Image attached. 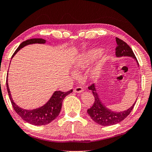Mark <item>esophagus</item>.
Segmentation results:
<instances>
[{
    "mask_svg": "<svg viewBox=\"0 0 152 152\" xmlns=\"http://www.w3.org/2000/svg\"><path fill=\"white\" fill-rule=\"evenodd\" d=\"M83 91V89L82 87H80V86H78V87H76L75 88H74L73 92L75 93H81Z\"/></svg>",
    "mask_w": 152,
    "mask_h": 152,
    "instance_id": "1",
    "label": "esophagus"
}]
</instances>
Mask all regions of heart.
<instances>
[{
  "mask_svg": "<svg viewBox=\"0 0 152 152\" xmlns=\"http://www.w3.org/2000/svg\"><path fill=\"white\" fill-rule=\"evenodd\" d=\"M103 53L101 49H92L77 56L73 64V68L77 73H79L86 69L90 64L96 61ZM102 73V64L98 63L91 67L88 71V77L92 80H97L101 76ZM72 75L75 77L76 74L72 73Z\"/></svg>",
  "mask_w": 152,
  "mask_h": 152,
  "instance_id": "b5f03b06",
  "label": "heart"
}]
</instances>
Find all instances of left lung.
<instances>
[{
	"label": "left lung",
	"instance_id": "obj_1",
	"mask_svg": "<svg viewBox=\"0 0 152 152\" xmlns=\"http://www.w3.org/2000/svg\"><path fill=\"white\" fill-rule=\"evenodd\" d=\"M117 43V48L115 49V55L118 58L122 56H128L134 58L136 60L137 64L139 65L136 56H135L134 52L130 48V47L128 44L119 38H115ZM88 89L91 90L94 96V102L92 107L88 109V113L90 116L91 119L94 120L98 124L108 126L116 124L119 122H122V120L126 118L129 115L130 112L132 110L136 101L128 109L123 111L115 112L110 110L104 105L103 103L100 100L99 95L97 94L96 88L95 84H92L88 87Z\"/></svg>",
	"mask_w": 152,
	"mask_h": 152
}]
</instances>
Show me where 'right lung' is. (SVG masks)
I'll return each mask as SVG.
<instances>
[{"instance_id": "1", "label": "right lung", "mask_w": 152, "mask_h": 152, "mask_svg": "<svg viewBox=\"0 0 152 152\" xmlns=\"http://www.w3.org/2000/svg\"><path fill=\"white\" fill-rule=\"evenodd\" d=\"M46 41L43 39H31L22 42L18 47L17 50H15V53L12 56V58L15 55L18 51L20 50V49L24 48L28 45H31V44H45ZM8 73L7 77V89L9 94V99H10L11 102L12 104L14 110L15 111L18 115H19L21 118L23 120L30 124L35 125V126H43L47 125L50 122H52L53 120H54L59 115L60 110L62 108V101L65 97L67 95L73 92V90H71L68 92H63L61 91H55L53 93V94L48 101L46 102L45 104L41 106L39 108L32 109V110H28V109H24L18 106L11 97V92L9 90V85H8Z\"/></svg>"}]
</instances>
